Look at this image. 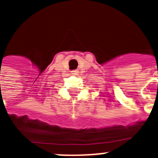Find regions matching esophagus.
Returning <instances> with one entry per match:
<instances>
[{
	"label": "esophagus",
	"mask_w": 158,
	"mask_h": 158,
	"mask_svg": "<svg viewBox=\"0 0 158 158\" xmlns=\"http://www.w3.org/2000/svg\"><path fill=\"white\" fill-rule=\"evenodd\" d=\"M78 73V70H73L72 71V74L77 75Z\"/></svg>",
	"instance_id": "esophagus-1"
}]
</instances>
